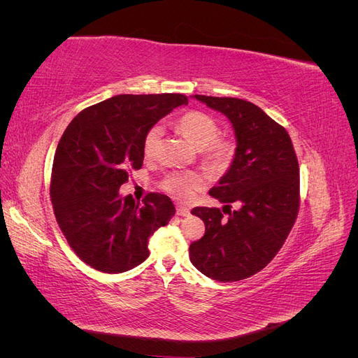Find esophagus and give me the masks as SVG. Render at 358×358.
I'll list each match as a JSON object with an SVG mask.
<instances>
[{
    "label": "esophagus",
    "mask_w": 358,
    "mask_h": 358,
    "mask_svg": "<svg viewBox=\"0 0 358 358\" xmlns=\"http://www.w3.org/2000/svg\"><path fill=\"white\" fill-rule=\"evenodd\" d=\"M176 213L179 216H187V215H189V209L182 204H176Z\"/></svg>",
    "instance_id": "esophagus-1"
}]
</instances>
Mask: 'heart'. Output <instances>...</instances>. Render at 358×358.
Wrapping results in <instances>:
<instances>
[{
    "label": "heart",
    "mask_w": 358,
    "mask_h": 358,
    "mask_svg": "<svg viewBox=\"0 0 358 358\" xmlns=\"http://www.w3.org/2000/svg\"><path fill=\"white\" fill-rule=\"evenodd\" d=\"M176 128L192 145L200 148L203 162L215 173H224L230 169L236 158L237 146L234 138L220 134V124L209 113L189 110L178 117ZM162 127H150L143 138V154L152 158L162 137ZM206 185V175L197 170H175L170 171L161 180V188L171 197L180 201H188L194 194Z\"/></svg>",
    "instance_id": "heart-1"
}]
</instances>
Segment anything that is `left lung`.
Wrapping results in <instances>:
<instances>
[{
    "label": "left lung",
    "mask_w": 358,
    "mask_h": 358,
    "mask_svg": "<svg viewBox=\"0 0 358 358\" xmlns=\"http://www.w3.org/2000/svg\"><path fill=\"white\" fill-rule=\"evenodd\" d=\"M230 119L237 152L231 167L209 194L225 203L194 208L206 225L189 246L191 263L210 279L234 282L263 270L282 248L300 208L299 161L287 129L258 106L231 96L196 95ZM240 206L231 210V204Z\"/></svg>",
    "instance_id": "1"
}]
</instances>
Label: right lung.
Here are the masks:
<instances>
[{
	"instance_id": "obj_1",
	"label": "right lung",
	"mask_w": 358,
	"mask_h": 358,
	"mask_svg": "<svg viewBox=\"0 0 358 358\" xmlns=\"http://www.w3.org/2000/svg\"><path fill=\"white\" fill-rule=\"evenodd\" d=\"M182 94L116 95L86 107L64 131L50 176L57 222L83 263L122 273L149 257L148 239L175 215L171 200L149 192L143 204L119 188L143 164L148 129L178 106Z\"/></svg>"
}]
</instances>
